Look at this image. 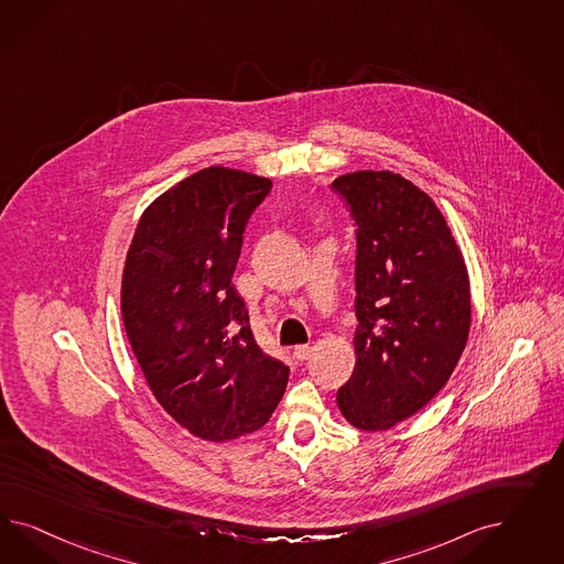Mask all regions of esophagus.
Returning a JSON list of instances; mask_svg holds the SVG:
<instances>
[{
    "label": "esophagus",
    "mask_w": 564,
    "mask_h": 564,
    "mask_svg": "<svg viewBox=\"0 0 564 564\" xmlns=\"http://www.w3.org/2000/svg\"><path fill=\"white\" fill-rule=\"evenodd\" d=\"M310 347L307 345H295V349H293V356H295V359H300V361H306L307 358H310Z\"/></svg>",
    "instance_id": "34e87169"
}]
</instances>
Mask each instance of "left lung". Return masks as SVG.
Wrapping results in <instances>:
<instances>
[{
	"instance_id": "obj_1",
	"label": "left lung",
	"mask_w": 564,
	"mask_h": 564,
	"mask_svg": "<svg viewBox=\"0 0 564 564\" xmlns=\"http://www.w3.org/2000/svg\"><path fill=\"white\" fill-rule=\"evenodd\" d=\"M330 188L356 227V368L337 391L345 420L389 430L422 410L462 358L471 300L462 250L426 192L391 171Z\"/></svg>"
}]
</instances>
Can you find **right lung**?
<instances>
[{"instance_id": "add662e5", "label": "right lung", "mask_w": 564, "mask_h": 564, "mask_svg": "<svg viewBox=\"0 0 564 564\" xmlns=\"http://www.w3.org/2000/svg\"><path fill=\"white\" fill-rule=\"evenodd\" d=\"M273 184L196 171L149 206L121 281V316L156 401L192 434L229 441L264 426L290 366L258 347L234 285L243 234Z\"/></svg>"}]
</instances>
